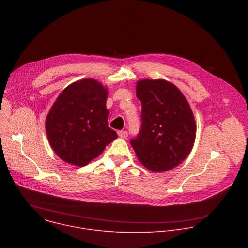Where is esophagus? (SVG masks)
I'll use <instances>...</instances> for the list:
<instances>
[{"mask_svg": "<svg viewBox=\"0 0 248 248\" xmlns=\"http://www.w3.org/2000/svg\"><path fill=\"white\" fill-rule=\"evenodd\" d=\"M118 134L121 138H126L127 137V131H125V130H121V131L118 132Z\"/></svg>", "mask_w": 248, "mask_h": 248, "instance_id": "obj_1", "label": "esophagus"}]
</instances>
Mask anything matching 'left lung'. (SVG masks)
I'll use <instances>...</instances> for the list:
<instances>
[{"instance_id": "obj_1", "label": "left lung", "mask_w": 248, "mask_h": 248, "mask_svg": "<svg viewBox=\"0 0 248 248\" xmlns=\"http://www.w3.org/2000/svg\"><path fill=\"white\" fill-rule=\"evenodd\" d=\"M141 101V128L130 140L137 159L148 170L165 171L180 165L190 153L196 125L190 106L172 83L143 79L136 83Z\"/></svg>"}]
</instances>
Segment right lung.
Here are the masks:
<instances>
[{
    "label": "right lung",
    "instance_id": "add662e5",
    "mask_svg": "<svg viewBox=\"0 0 248 248\" xmlns=\"http://www.w3.org/2000/svg\"><path fill=\"white\" fill-rule=\"evenodd\" d=\"M108 89L93 78L76 81L59 95L46 118V132L55 153L64 162L85 166L118 135L109 127Z\"/></svg>",
    "mask_w": 248,
    "mask_h": 248
}]
</instances>
